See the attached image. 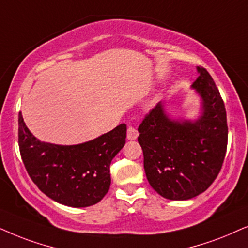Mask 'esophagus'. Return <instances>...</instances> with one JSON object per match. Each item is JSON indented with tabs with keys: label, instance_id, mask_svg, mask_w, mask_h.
I'll use <instances>...</instances> for the list:
<instances>
[{
	"label": "esophagus",
	"instance_id": "1",
	"mask_svg": "<svg viewBox=\"0 0 248 248\" xmlns=\"http://www.w3.org/2000/svg\"><path fill=\"white\" fill-rule=\"evenodd\" d=\"M138 137V131L135 129L134 127H128V130H127V140H136Z\"/></svg>",
	"mask_w": 248,
	"mask_h": 248
}]
</instances>
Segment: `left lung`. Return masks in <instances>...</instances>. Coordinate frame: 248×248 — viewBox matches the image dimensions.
I'll return each instance as SVG.
<instances>
[{
  "mask_svg": "<svg viewBox=\"0 0 248 248\" xmlns=\"http://www.w3.org/2000/svg\"><path fill=\"white\" fill-rule=\"evenodd\" d=\"M191 85L201 98L199 117L173 119L160 102L138 128L144 169L152 188L164 199L186 201L205 191L222 167L227 151V114L209 72Z\"/></svg>",
  "mask_w": 248,
  "mask_h": 248,
  "instance_id": "1",
  "label": "left lung"
}]
</instances>
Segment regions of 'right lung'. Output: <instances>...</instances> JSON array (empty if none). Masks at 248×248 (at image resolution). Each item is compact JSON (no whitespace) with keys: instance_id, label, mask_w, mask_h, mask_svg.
I'll return each mask as SVG.
<instances>
[{"instance_id":"1","label":"right lung","mask_w":248,"mask_h":248,"mask_svg":"<svg viewBox=\"0 0 248 248\" xmlns=\"http://www.w3.org/2000/svg\"><path fill=\"white\" fill-rule=\"evenodd\" d=\"M18 122L22 162L46 196L67 206L87 207L107 195L110 164L126 143V124L85 143L57 145L37 140L26 126L21 112Z\"/></svg>"}]
</instances>
